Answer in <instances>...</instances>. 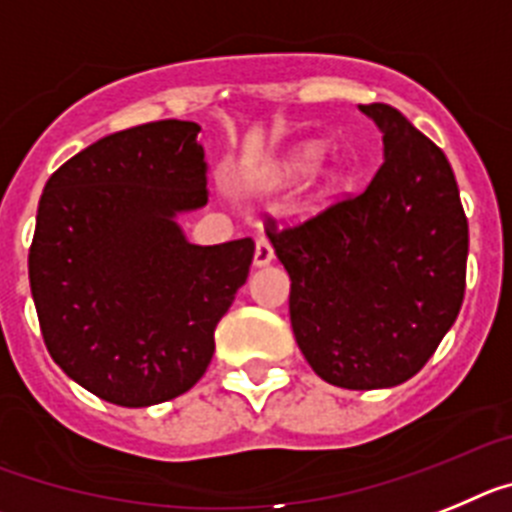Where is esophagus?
<instances>
[{
	"instance_id": "34e87169",
	"label": "esophagus",
	"mask_w": 512,
	"mask_h": 512,
	"mask_svg": "<svg viewBox=\"0 0 512 512\" xmlns=\"http://www.w3.org/2000/svg\"><path fill=\"white\" fill-rule=\"evenodd\" d=\"M273 257H275L273 244H270L265 237L257 239V244H255V265H257V268H265V265H270V262H273Z\"/></svg>"
}]
</instances>
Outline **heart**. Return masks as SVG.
<instances>
[{
    "label": "heart",
    "mask_w": 512,
    "mask_h": 512,
    "mask_svg": "<svg viewBox=\"0 0 512 512\" xmlns=\"http://www.w3.org/2000/svg\"><path fill=\"white\" fill-rule=\"evenodd\" d=\"M319 157H322V144H319V141H304V144L293 146V149H288L286 154L278 159V164H275L273 180L281 182V185L299 182L301 177H306L314 167H317ZM337 180H340V172H337L335 167H317V177H314L317 188L327 190L332 188Z\"/></svg>",
    "instance_id": "obj_1"
}]
</instances>
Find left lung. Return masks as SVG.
Instances as JSON below:
<instances>
[{
  "label": "left lung",
  "instance_id": "left-lung-1",
  "mask_svg": "<svg viewBox=\"0 0 512 512\" xmlns=\"http://www.w3.org/2000/svg\"><path fill=\"white\" fill-rule=\"evenodd\" d=\"M384 164L361 195L268 231L291 278V327L319 379L386 389L412 379L456 322L469 224L451 164L397 108L361 105Z\"/></svg>",
  "mask_w": 512,
  "mask_h": 512
}]
</instances>
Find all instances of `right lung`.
Segmentation results:
<instances>
[{
	"mask_svg": "<svg viewBox=\"0 0 512 512\" xmlns=\"http://www.w3.org/2000/svg\"><path fill=\"white\" fill-rule=\"evenodd\" d=\"M193 121L110 133L48 177L28 270L56 366L105 402L151 407L198 384L255 242L190 244L177 216L208 203Z\"/></svg>",
	"mask_w": 512,
	"mask_h": 512,
	"instance_id": "add662e5",
	"label": "right lung"
}]
</instances>
